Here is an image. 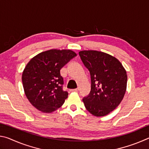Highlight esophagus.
I'll return each instance as SVG.
<instances>
[{
    "instance_id": "1",
    "label": "esophagus",
    "mask_w": 149,
    "mask_h": 149,
    "mask_svg": "<svg viewBox=\"0 0 149 149\" xmlns=\"http://www.w3.org/2000/svg\"><path fill=\"white\" fill-rule=\"evenodd\" d=\"M79 91V89L77 88V89H70V91L71 92H77Z\"/></svg>"
}]
</instances>
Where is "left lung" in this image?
I'll return each instance as SVG.
<instances>
[{
	"mask_svg": "<svg viewBox=\"0 0 149 149\" xmlns=\"http://www.w3.org/2000/svg\"><path fill=\"white\" fill-rule=\"evenodd\" d=\"M79 54L91 81L90 93L83 99L85 107L95 116H104L122 102L127 87V73L119 60L105 52L82 50Z\"/></svg>",
	"mask_w": 149,
	"mask_h": 149,
	"instance_id": "8db88e82",
	"label": "left lung"
}]
</instances>
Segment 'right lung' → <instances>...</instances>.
<instances>
[{"label":"right lung","mask_w":149,"mask_h":149,"mask_svg":"<svg viewBox=\"0 0 149 149\" xmlns=\"http://www.w3.org/2000/svg\"><path fill=\"white\" fill-rule=\"evenodd\" d=\"M76 56L71 50L52 49L38 54L27 63L22 83L26 97L37 110L51 113L64 104L68 93L63 90L60 70Z\"/></svg>","instance_id":"1"}]
</instances>
